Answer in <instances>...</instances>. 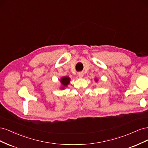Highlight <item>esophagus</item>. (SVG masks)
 Wrapping results in <instances>:
<instances>
[{"mask_svg":"<svg viewBox=\"0 0 148 148\" xmlns=\"http://www.w3.org/2000/svg\"><path fill=\"white\" fill-rule=\"evenodd\" d=\"M78 76L79 77H80V78H82V77H83V75H84V73L83 72V71H80V72H78Z\"/></svg>","mask_w":148,"mask_h":148,"instance_id":"34e87169","label":"esophagus"}]
</instances>
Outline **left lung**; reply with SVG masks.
<instances>
[{
	"label": "left lung",
	"mask_w": 148,
	"mask_h": 148,
	"mask_svg": "<svg viewBox=\"0 0 148 148\" xmlns=\"http://www.w3.org/2000/svg\"><path fill=\"white\" fill-rule=\"evenodd\" d=\"M95 81H96V82H97V79H95Z\"/></svg>",
	"instance_id": "1"
}]
</instances>
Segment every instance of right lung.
<instances>
[{
    "label": "right lung",
    "mask_w": 148,
    "mask_h": 148,
    "mask_svg": "<svg viewBox=\"0 0 148 148\" xmlns=\"http://www.w3.org/2000/svg\"><path fill=\"white\" fill-rule=\"evenodd\" d=\"M60 83L62 85V87L61 88L64 89V88L67 86V85H68L70 83V78L69 77H64L60 79Z\"/></svg>",
    "instance_id": "obj_1"
}]
</instances>
